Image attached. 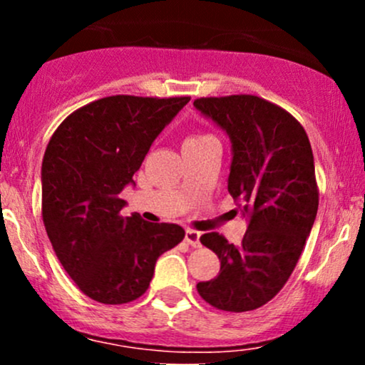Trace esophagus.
<instances>
[{
    "label": "esophagus",
    "mask_w": 365,
    "mask_h": 365,
    "mask_svg": "<svg viewBox=\"0 0 365 365\" xmlns=\"http://www.w3.org/2000/svg\"><path fill=\"white\" fill-rule=\"evenodd\" d=\"M185 242L190 247H200V233L195 232V230H187Z\"/></svg>",
    "instance_id": "esophagus-1"
}]
</instances>
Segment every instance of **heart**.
I'll use <instances>...</instances> for the list:
<instances>
[{"label": "heart", "mask_w": 365, "mask_h": 365, "mask_svg": "<svg viewBox=\"0 0 365 365\" xmlns=\"http://www.w3.org/2000/svg\"><path fill=\"white\" fill-rule=\"evenodd\" d=\"M209 137H211V135H204V133H202V135H194V137H190V139H188L187 142H197V140H204V139H209Z\"/></svg>", "instance_id": "1"}]
</instances>
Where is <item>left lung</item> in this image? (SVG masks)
I'll list each match as a JSON object with an SVG mask.
<instances>
[{
	"label": "left lung",
	"mask_w": 365,
	"mask_h": 365,
	"mask_svg": "<svg viewBox=\"0 0 365 365\" xmlns=\"http://www.w3.org/2000/svg\"><path fill=\"white\" fill-rule=\"evenodd\" d=\"M194 106L228 133V192L249 215L240 245L216 232L200 237L221 267L215 279L197 283V292L220 311H254L288 282L316 220L311 142L290 113L259 96L199 98Z\"/></svg>",
	"instance_id": "1"
}]
</instances>
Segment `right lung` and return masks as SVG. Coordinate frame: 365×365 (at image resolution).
<instances>
[{"mask_svg":"<svg viewBox=\"0 0 365 365\" xmlns=\"http://www.w3.org/2000/svg\"><path fill=\"white\" fill-rule=\"evenodd\" d=\"M188 96H110L78 108L54 130L43 159V221L61 266L92 300L118 305L149 288L158 257L185 237L173 223L121 216L150 144Z\"/></svg>","mask_w":365,"mask_h":365,"instance_id":"right-lung-1","label":"right lung"}]
</instances>
